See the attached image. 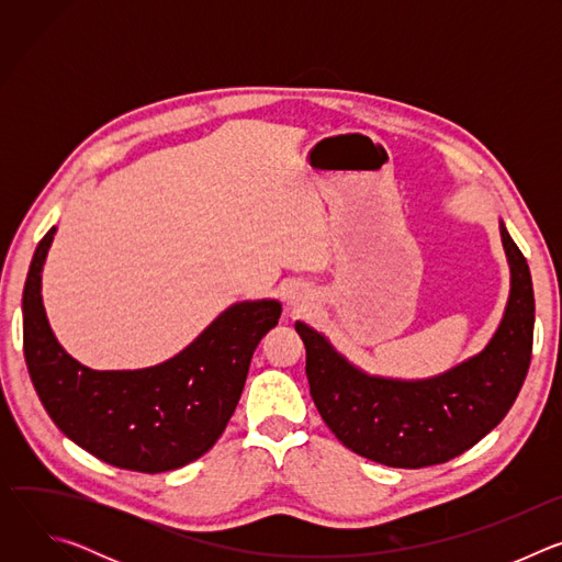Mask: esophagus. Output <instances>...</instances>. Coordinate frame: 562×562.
I'll return each mask as SVG.
<instances>
[{
	"instance_id": "34e87169",
	"label": "esophagus",
	"mask_w": 562,
	"mask_h": 562,
	"mask_svg": "<svg viewBox=\"0 0 562 562\" xmlns=\"http://www.w3.org/2000/svg\"><path fill=\"white\" fill-rule=\"evenodd\" d=\"M286 300H289L291 306H302L308 300V295L300 289H291V291H286Z\"/></svg>"
}]
</instances>
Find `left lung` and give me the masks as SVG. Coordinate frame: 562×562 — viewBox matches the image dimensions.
Instances as JSON below:
<instances>
[{
  "mask_svg": "<svg viewBox=\"0 0 562 562\" xmlns=\"http://www.w3.org/2000/svg\"><path fill=\"white\" fill-rule=\"evenodd\" d=\"M501 235L512 271L501 327L483 351L440 375H369L323 334L295 323L306 347L313 403L347 449L397 469L442 464L483 440L507 416L531 362L536 304L529 265L503 222Z\"/></svg>",
  "mask_w": 562,
  "mask_h": 562,
  "instance_id": "left-lung-1",
  "label": "left lung"
}]
</instances>
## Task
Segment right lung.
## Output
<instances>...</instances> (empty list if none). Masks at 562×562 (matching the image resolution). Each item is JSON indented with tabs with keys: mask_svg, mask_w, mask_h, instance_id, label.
<instances>
[{
	"mask_svg": "<svg viewBox=\"0 0 562 562\" xmlns=\"http://www.w3.org/2000/svg\"><path fill=\"white\" fill-rule=\"evenodd\" d=\"M55 226L40 239L24 284V358L59 431L95 458L162 473L204 456L226 429L260 340L278 325V300L235 302L178 356L135 371H95L50 331L42 269Z\"/></svg>",
	"mask_w": 562,
	"mask_h": 562,
	"instance_id": "obj_1",
	"label": "right lung"
}]
</instances>
